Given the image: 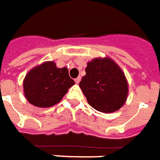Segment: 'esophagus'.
<instances>
[{
    "label": "esophagus",
    "mask_w": 160,
    "mask_h": 160,
    "mask_svg": "<svg viewBox=\"0 0 160 160\" xmlns=\"http://www.w3.org/2000/svg\"><path fill=\"white\" fill-rule=\"evenodd\" d=\"M80 81H81V77H78V78H75V82H76V83H79Z\"/></svg>",
    "instance_id": "34e87169"
}]
</instances>
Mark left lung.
I'll list each match as a JSON object with an SVG mask.
<instances>
[{"mask_svg": "<svg viewBox=\"0 0 160 160\" xmlns=\"http://www.w3.org/2000/svg\"><path fill=\"white\" fill-rule=\"evenodd\" d=\"M79 83L89 104L96 110L112 113L125 103L128 82L125 75L113 60L96 58L88 63Z\"/></svg>", "mask_w": 160, "mask_h": 160, "instance_id": "8db88e82", "label": "left lung"}]
</instances>
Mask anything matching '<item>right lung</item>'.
Returning a JSON list of instances; mask_svg holds the SVG:
<instances>
[{
    "label": "right lung",
    "mask_w": 160,
    "mask_h": 160,
    "mask_svg": "<svg viewBox=\"0 0 160 160\" xmlns=\"http://www.w3.org/2000/svg\"><path fill=\"white\" fill-rule=\"evenodd\" d=\"M74 83L66 68H58L54 62H46L33 68L26 76L24 92L31 104L48 108L59 102Z\"/></svg>",
    "instance_id": "obj_1"
}]
</instances>
